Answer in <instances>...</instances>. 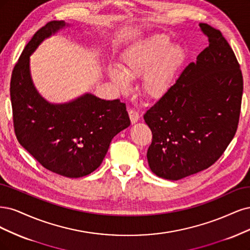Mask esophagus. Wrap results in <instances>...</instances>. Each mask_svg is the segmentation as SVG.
Wrapping results in <instances>:
<instances>
[{
  "mask_svg": "<svg viewBox=\"0 0 250 250\" xmlns=\"http://www.w3.org/2000/svg\"><path fill=\"white\" fill-rule=\"evenodd\" d=\"M128 116H130V119H131V123H132V124H136L137 122H138L139 117H140L138 112L133 110V109L128 110Z\"/></svg>",
  "mask_w": 250,
  "mask_h": 250,
  "instance_id": "esophagus-1",
  "label": "esophagus"
}]
</instances>
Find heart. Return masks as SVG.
<instances>
[{
	"instance_id": "b5f03b06",
	"label": "heart",
	"mask_w": 250,
	"mask_h": 250,
	"mask_svg": "<svg viewBox=\"0 0 250 250\" xmlns=\"http://www.w3.org/2000/svg\"><path fill=\"white\" fill-rule=\"evenodd\" d=\"M186 59L180 43L154 34L139 39L122 54L117 67H108L107 76L119 91H127L130 81L141 79V91L147 99L158 101L172 87L179 69Z\"/></svg>"
}]
</instances>
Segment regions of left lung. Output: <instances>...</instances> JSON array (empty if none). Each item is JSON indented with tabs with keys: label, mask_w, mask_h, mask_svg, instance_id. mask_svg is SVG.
<instances>
[{
	"label": "left lung",
	"mask_w": 250,
	"mask_h": 250,
	"mask_svg": "<svg viewBox=\"0 0 250 250\" xmlns=\"http://www.w3.org/2000/svg\"><path fill=\"white\" fill-rule=\"evenodd\" d=\"M208 46L190 63L165 96L143 115L152 133L150 170L178 181L210 167L236 134L243 77L219 30L199 23Z\"/></svg>",
	"instance_id": "obj_1"
}]
</instances>
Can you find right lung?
I'll return each mask as SVG.
<instances>
[{
  "label": "right lung",
  "mask_w": 250,
  "mask_h": 250,
  "mask_svg": "<svg viewBox=\"0 0 250 250\" xmlns=\"http://www.w3.org/2000/svg\"><path fill=\"white\" fill-rule=\"evenodd\" d=\"M70 27L54 21L38 30L15 64L10 82L14 131L21 146L44 168L82 178L98 168L112 139L131 125L125 104L91 93L62 104L46 101L33 83L30 56L44 39Z\"/></svg>",
  "instance_id": "add662e5"
}]
</instances>
